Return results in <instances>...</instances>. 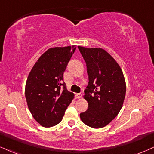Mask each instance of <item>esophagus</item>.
<instances>
[{
  "label": "esophagus",
  "instance_id": "34e87169",
  "mask_svg": "<svg viewBox=\"0 0 154 154\" xmlns=\"http://www.w3.org/2000/svg\"><path fill=\"white\" fill-rule=\"evenodd\" d=\"M82 96H83V94L82 93H80V94H76L75 95V98H81V97H82Z\"/></svg>",
  "mask_w": 154,
  "mask_h": 154
}]
</instances>
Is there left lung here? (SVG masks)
<instances>
[{
	"instance_id": "8db88e82",
	"label": "left lung",
	"mask_w": 154,
	"mask_h": 154,
	"mask_svg": "<svg viewBox=\"0 0 154 154\" xmlns=\"http://www.w3.org/2000/svg\"><path fill=\"white\" fill-rule=\"evenodd\" d=\"M78 48L86 63L89 80L83 96L88 109L80 118L89 127L103 128L122 108L126 91L124 75L119 63L104 49Z\"/></svg>"
}]
</instances>
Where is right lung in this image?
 Returning a JSON list of instances; mask_svg holds the SVG:
<instances>
[{
    "instance_id": "1",
    "label": "right lung",
    "mask_w": 154,
    "mask_h": 154,
    "mask_svg": "<svg viewBox=\"0 0 154 154\" xmlns=\"http://www.w3.org/2000/svg\"><path fill=\"white\" fill-rule=\"evenodd\" d=\"M76 45L47 50L34 64L27 78L25 95L33 117L43 127L61 121L74 98L63 82V73Z\"/></svg>"
}]
</instances>
